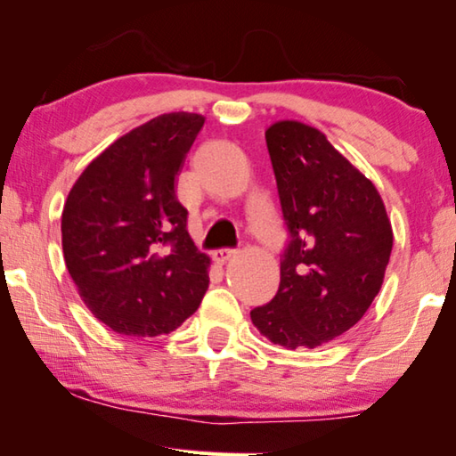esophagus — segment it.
Returning <instances> with one entry per match:
<instances>
[{"label":"esophagus","instance_id":"34e87169","mask_svg":"<svg viewBox=\"0 0 456 456\" xmlns=\"http://www.w3.org/2000/svg\"><path fill=\"white\" fill-rule=\"evenodd\" d=\"M234 255H236L234 248H220V250H214L212 252V258H214V263L224 265V263H226V260H230Z\"/></svg>","mask_w":456,"mask_h":456}]
</instances>
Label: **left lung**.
Returning a JSON list of instances; mask_svg holds the SVG:
<instances>
[{
    "label": "left lung",
    "instance_id": "1",
    "mask_svg": "<svg viewBox=\"0 0 456 456\" xmlns=\"http://www.w3.org/2000/svg\"><path fill=\"white\" fill-rule=\"evenodd\" d=\"M265 137L289 242L277 295L250 319L277 346L315 349L370 309L390 260L392 226L376 185L315 126L279 121Z\"/></svg>",
    "mask_w": 456,
    "mask_h": 456
}]
</instances>
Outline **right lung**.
<instances>
[{
  "label": "right lung",
  "mask_w": 456,
  "mask_h": 456,
  "mask_svg": "<svg viewBox=\"0 0 456 456\" xmlns=\"http://www.w3.org/2000/svg\"><path fill=\"white\" fill-rule=\"evenodd\" d=\"M204 121L169 113L129 131L88 163L66 200V268L86 307L115 333L177 330L210 285V258L190 238L188 210L175 196Z\"/></svg>",
  "instance_id": "add662e5"
}]
</instances>
